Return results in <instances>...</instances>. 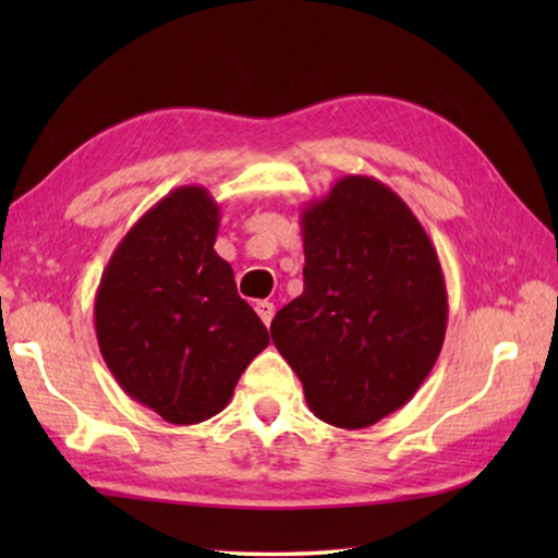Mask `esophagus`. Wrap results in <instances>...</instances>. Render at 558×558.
<instances>
[{"label": "esophagus", "mask_w": 558, "mask_h": 558, "mask_svg": "<svg viewBox=\"0 0 558 558\" xmlns=\"http://www.w3.org/2000/svg\"><path fill=\"white\" fill-rule=\"evenodd\" d=\"M256 313H258L263 323L270 325L272 315H276V305H272V302H268V300H260V302H256Z\"/></svg>", "instance_id": "esophagus-1"}]
</instances>
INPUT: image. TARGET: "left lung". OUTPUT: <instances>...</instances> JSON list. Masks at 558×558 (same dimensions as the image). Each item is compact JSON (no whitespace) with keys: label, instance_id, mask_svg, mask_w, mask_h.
<instances>
[{"label":"left lung","instance_id":"8db88e82","mask_svg":"<svg viewBox=\"0 0 558 558\" xmlns=\"http://www.w3.org/2000/svg\"><path fill=\"white\" fill-rule=\"evenodd\" d=\"M305 290L270 337L302 381L310 411L366 428L426 381L448 327L438 253L399 194L347 174L302 209Z\"/></svg>","mask_w":558,"mask_h":558}]
</instances>
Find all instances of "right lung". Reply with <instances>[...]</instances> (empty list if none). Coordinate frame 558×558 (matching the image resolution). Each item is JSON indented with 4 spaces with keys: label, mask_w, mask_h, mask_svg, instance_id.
<instances>
[{
    "label": "right lung",
    "mask_w": 558,
    "mask_h": 558,
    "mask_svg": "<svg viewBox=\"0 0 558 558\" xmlns=\"http://www.w3.org/2000/svg\"><path fill=\"white\" fill-rule=\"evenodd\" d=\"M219 221L209 189H174L118 243L96 292L110 374L130 399L177 426L223 411L245 366L268 347L266 325L214 251Z\"/></svg>",
    "instance_id": "obj_1"
}]
</instances>
